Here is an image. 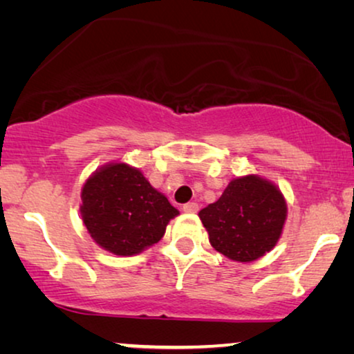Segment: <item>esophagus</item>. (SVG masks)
<instances>
[{"label": "esophagus", "instance_id": "obj_1", "mask_svg": "<svg viewBox=\"0 0 354 354\" xmlns=\"http://www.w3.org/2000/svg\"><path fill=\"white\" fill-rule=\"evenodd\" d=\"M183 212H196L198 211V205L196 203H187V205L182 206Z\"/></svg>", "mask_w": 354, "mask_h": 354}]
</instances>
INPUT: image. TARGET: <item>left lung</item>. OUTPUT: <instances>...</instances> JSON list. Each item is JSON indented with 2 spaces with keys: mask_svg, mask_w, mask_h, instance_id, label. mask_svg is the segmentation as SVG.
<instances>
[{
  "mask_svg": "<svg viewBox=\"0 0 354 354\" xmlns=\"http://www.w3.org/2000/svg\"><path fill=\"white\" fill-rule=\"evenodd\" d=\"M198 216L209 234L212 248L229 259L250 263L277 243L287 205L272 183L246 176L232 180L219 200Z\"/></svg>",
  "mask_w": 354,
  "mask_h": 354,
  "instance_id": "left-lung-1",
  "label": "left lung"
}]
</instances>
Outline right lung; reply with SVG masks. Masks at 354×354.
I'll list each match as a JSON object with an SVG mask.
<instances>
[{
	"label": "right lung",
	"mask_w": 354,
	"mask_h": 354,
	"mask_svg": "<svg viewBox=\"0 0 354 354\" xmlns=\"http://www.w3.org/2000/svg\"><path fill=\"white\" fill-rule=\"evenodd\" d=\"M80 211L91 239L119 256L158 243L178 214L142 172L124 162L109 164L86 180Z\"/></svg>",
	"instance_id": "obj_1"
}]
</instances>
